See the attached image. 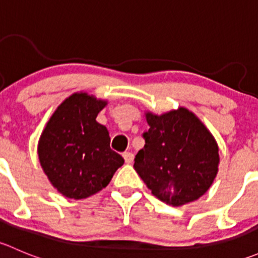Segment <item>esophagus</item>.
Wrapping results in <instances>:
<instances>
[{
  "mask_svg": "<svg viewBox=\"0 0 258 258\" xmlns=\"http://www.w3.org/2000/svg\"><path fill=\"white\" fill-rule=\"evenodd\" d=\"M122 156H123V158H124V162L126 163H132L134 162V153L132 152H123L122 153Z\"/></svg>",
  "mask_w": 258,
  "mask_h": 258,
  "instance_id": "esophagus-1",
  "label": "esophagus"
}]
</instances>
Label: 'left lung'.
Here are the masks:
<instances>
[{
  "instance_id": "1",
  "label": "left lung",
  "mask_w": 258,
  "mask_h": 258,
  "mask_svg": "<svg viewBox=\"0 0 258 258\" xmlns=\"http://www.w3.org/2000/svg\"><path fill=\"white\" fill-rule=\"evenodd\" d=\"M150 126L135 170L153 196L171 206L196 201L218 172V146L199 117L184 107L163 114L146 112Z\"/></svg>"
}]
</instances>
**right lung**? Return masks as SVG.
<instances>
[{
	"label": "right lung",
	"mask_w": 258,
	"mask_h": 258,
	"mask_svg": "<svg viewBox=\"0 0 258 258\" xmlns=\"http://www.w3.org/2000/svg\"><path fill=\"white\" fill-rule=\"evenodd\" d=\"M107 101L76 92L57 107L38 141V158L52 186L64 197L86 199L110 183L123 165L110 134L96 121Z\"/></svg>",
	"instance_id": "1"
}]
</instances>
